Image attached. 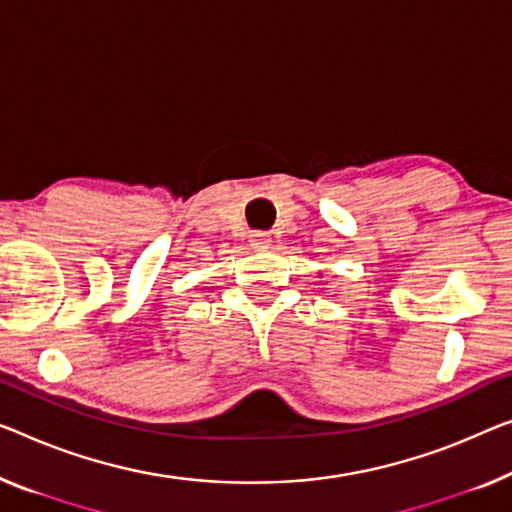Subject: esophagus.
<instances>
[{"mask_svg":"<svg viewBox=\"0 0 512 512\" xmlns=\"http://www.w3.org/2000/svg\"><path fill=\"white\" fill-rule=\"evenodd\" d=\"M271 236L266 232H255L253 236H250V246H253L255 250H269L271 248Z\"/></svg>","mask_w":512,"mask_h":512,"instance_id":"obj_1","label":"esophagus"}]
</instances>
